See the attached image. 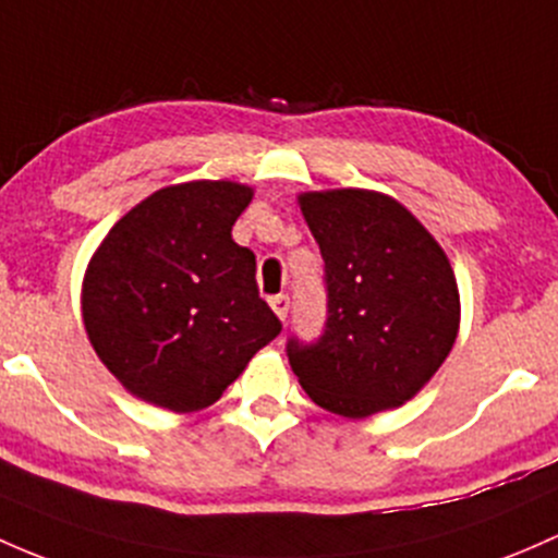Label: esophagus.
<instances>
[{"label":"esophagus","mask_w":558,"mask_h":558,"mask_svg":"<svg viewBox=\"0 0 558 558\" xmlns=\"http://www.w3.org/2000/svg\"><path fill=\"white\" fill-rule=\"evenodd\" d=\"M269 307L275 310V315H278L280 320H286L289 318V310H291V299L286 296V294H278V296H272L269 299Z\"/></svg>","instance_id":"34e87169"}]
</instances>
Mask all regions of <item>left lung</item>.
<instances>
[{"label":"left lung","instance_id":"1","mask_svg":"<svg viewBox=\"0 0 558 558\" xmlns=\"http://www.w3.org/2000/svg\"><path fill=\"white\" fill-rule=\"evenodd\" d=\"M326 262L328 318L318 342L289 339V363L326 412L361 420L430 383L460 328L454 269L412 210L383 192L299 195Z\"/></svg>","mask_w":558,"mask_h":558}]
</instances>
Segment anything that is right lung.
Wrapping results in <instances>:
<instances>
[{"mask_svg": "<svg viewBox=\"0 0 558 558\" xmlns=\"http://www.w3.org/2000/svg\"><path fill=\"white\" fill-rule=\"evenodd\" d=\"M254 190L162 186L111 227L82 280V320L122 387L168 412H201L280 333L256 256L232 240Z\"/></svg>", "mask_w": 558, "mask_h": 558, "instance_id": "right-lung-1", "label": "right lung"}]
</instances>
